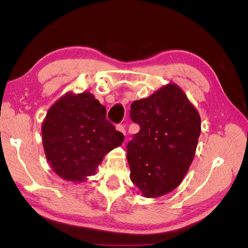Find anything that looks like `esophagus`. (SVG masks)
Listing matches in <instances>:
<instances>
[{
    "label": "esophagus",
    "instance_id": "1",
    "mask_svg": "<svg viewBox=\"0 0 248 248\" xmlns=\"http://www.w3.org/2000/svg\"><path fill=\"white\" fill-rule=\"evenodd\" d=\"M117 130H118V131H120L121 133H123L124 136H125L126 131H125V128H124V126H123V125H117Z\"/></svg>",
    "mask_w": 248,
    "mask_h": 248
}]
</instances>
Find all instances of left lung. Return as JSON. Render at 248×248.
Segmentation results:
<instances>
[{
	"label": "left lung",
	"mask_w": 248,
	"mask_h": 248,
	"mask_svg": "<svg viewBox=\"0 0 248 248\" xmlns=\"http://www.w3.org/2000/svg\"><path fill=\"white\" fill-rule=\"evenodd\" d=\"M140 131L127 145L132 183L146 198L164 196L180 185L193 160L201 117L174 82L131 104Z\"/></svg>",
	"instance_id": "obj_1"
}]
</instances>
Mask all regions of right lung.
I'll return each mask as SVG.
<instances>
[{"mask_svg": "<svg viewBox=\"0 0 248 248\" xmlns=\"http://www.w3.org/2000/svg\"><path fill=\"white\" fill-rule=\"evenodd\" d=\"M44 153L58 176L81 182L95 174L103 157L122 145L124 136L107 120V109L93 94L66 93L44 118Z\"/></svg>", "mask_w": 248, "mask_h": 248, "instance_id": "add662e5", "label": "right lung"}]
</instances>
